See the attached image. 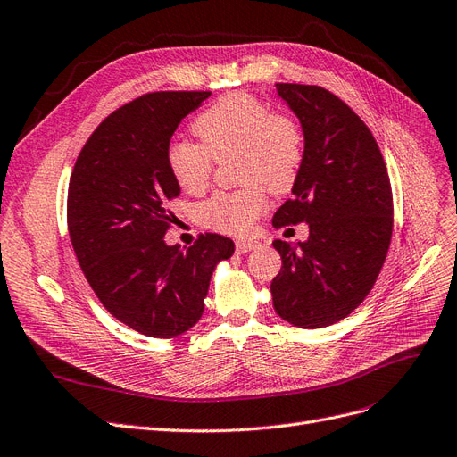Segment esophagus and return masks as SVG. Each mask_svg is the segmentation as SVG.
Listing matches in <instances>:
<instances>
[{
  "mask_svg": "<svg viewBox=\"0 0 457 457\" xmlns=\"http://www.w3.org/2000/svg\"><path fill=\"white\" fill-rule=\"evenodd\" d=\"M258 246H260V243L254 241V239H239V241H235V248H237L239 254H246V252L256 250Z\"/></svg>",
  "mask_w": 457,
  "mask_h": 457,
  "instance_id": "34e87169",
  "label": "esophagus"
}]
</instances>
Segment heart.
I'll return each mask as SVG.
<instances>
[{
    "label": "heart",
    "mask_w": 457,
    "mask_h": 457,
    "mask_svg": "<svg viewBox=\"0 0 457 457\" xmlns=\"http://www.w3.org/2000/svg\"><path fill=\"white\" fill-rule=\"evenodd\" d=\"M199 145L177 141L167 163L184 192L201 194L209 186L214 160L237 154L239 190L218 192L195 209L197 222L212 231L243 235L267 205L265 186L288 192L303 163V133L290 116L273 114L260 99L229 94L201 112L192 126Z\"/></svg>",
    "instance_id": "heart-1"
}]
</instances>
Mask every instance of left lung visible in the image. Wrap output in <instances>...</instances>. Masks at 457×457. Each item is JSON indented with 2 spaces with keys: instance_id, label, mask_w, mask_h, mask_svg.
Returning <instances> with one entry per match:
<instances>
[{
  "instance_id": "8db88e82",
  "label": "left lung",
  "mask_w": 457,
  "mask_h": 457,
  "mask_svg": "<svg viewBox=\"0 0 457 457\" xmlns=\"http://www.w3.org/2000/svg\"><path fill=\"white\" fill-rule=\"evenodd\" d=\"M305 141L292 197L273 226L309 224L303 243L273 241L282 258L271 282L275 312L301 329L346 318L373 288L392 241L390 177L373 133L320 87L277 84Z\"/></svg>"
}]
</instances>
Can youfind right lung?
Here are the masks:
<instances>
[{"instance_id":"add662e5","label":"right lung","mask_w":457,"mask_h":457,"mask_svg":"<svg viewBox=\"0 0 457 457\" xmlns=\"http://www.w3.org/2000/svg\"><path fill=\"white\" fill-rule=\"evenodd\" d=\"M211 92H154L109 114L77 158L67 228L97 299L122 324L156 339L194 328L214 269L235 245L201 235L184 250L167 245L169 201L180 195L167 152L182 118Z\"/></svg>"}]
</instances>
